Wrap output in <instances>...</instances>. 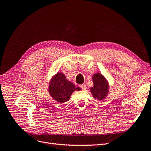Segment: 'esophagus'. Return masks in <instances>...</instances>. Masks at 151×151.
Masks as SVG:
<instances>
[{
    "instance_id": "obj_1",
    "label": "esophagus",
    "mask_w": 151,
    "mask_h": 151,
    "mask_svg": "<svg viewBox=\"0 0 151 151\" xmlns=\"http://www.w3.org/2000/svg\"><path fill=\"white\" fill-rule=\"evenodd\" d=\"M81 88L83 90H86V84H82V85H81Z\"/></svg>"
}]
</instances>
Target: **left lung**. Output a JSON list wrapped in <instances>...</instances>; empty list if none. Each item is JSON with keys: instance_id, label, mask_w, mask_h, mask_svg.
I'll return each instance as SVG.
<instances>
[{"instance_id": "obj_1", "label": "left lung", "mask_w": 151, "mask_h": 151, "mask_svg": "<svg viewBox=\"0 0 151 151\" xmlns=\"http://www.w3.org/2000/svg\"><path fill=\"white\" fill-rule=\"evenodd\" d=\"M93 81L94 86L90 88L93 96L98 100L104 99L109 91V85L106 79L100 73H96L93 76Z\"/></svg>"}]
</instances>
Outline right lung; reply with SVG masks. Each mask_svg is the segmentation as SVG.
I'll return each instance as SVG.
<instances>
[{
	"instance_id": "1",
	"label": "right lung",
	"mask_w": 151,
	"mask_h": 151,
	"mask_svg": "<svg viewBox=\"0 0 151 151\" xmlns=\"http://www.w3.org/2000/svg\"><path fill=\"white\" fill-rule=\"evenodd\" d=\"M49 93L51 96L60 103H63L69 100L70 96L75 91H80L71 82L67 80L64 74L58 72L50 81Z\"/></svg>"
}]
</instances>
